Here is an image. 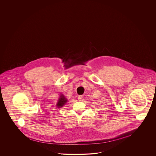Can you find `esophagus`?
Masks as SVG:
<instances>
[{
  "mask_svg": "<svg viewBox=\"0 0 156 156\" xmlns=\"http://www.w3.org/2000/svg\"><path fill=\"white\" fill-rule=\"evenodd\" d=\"M82 98H83L82 95H79V96H78V100H79L80 101H81Z\"/></svg>",
  "mask_w": 156,
  "mask_h": 156,
  "instance_id": "esophagus-1",
  "label": "esophagus"
}]
</instances>
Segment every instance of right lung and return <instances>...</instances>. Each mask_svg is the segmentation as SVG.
Segmentation results:
<instances>
[{
    "label": "right lung",
    "mask_w": 156,
    "mask_h": 156,
    "mask_svg": "<svg viewBox=\"0 0 156 156\" xmlns=\"http://www.w3.org/2000/svg\"><path fill=\"white\" fill-rule=\"evenodd\" d=\"M67 99L65 97V96L63 94L61 93L59 95V97L58 98V101H57L56 106L58 108H60L63 107L67 102Z\"/></svg>",
    "instance_id": "obj_1"
}]
</instances>
